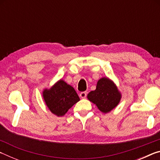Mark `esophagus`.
Instances as JSON below:
<instances>
[{
    "label": "esophagus",
    "instance_id": "obj_1",
    "mask_svg": "<svg viewBox=\"0 0 160 160\" xmlns=\"http://www.w3.org/2000/svg\"><path fill=\"white\" fill-rule=\"evenodd\" d=\"M80 97H81V98H85V97H87L86 92H82L80 94Z\"/></svg>",
    "mask_w": 160,
    "mask_h": 160
}]
</instances>
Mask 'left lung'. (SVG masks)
I'll return each instance as SVG.
<instances>
[{"mask_svg": "<svg viewBox=\"0 0 160 160\" xmlns=\"http://www.w3.org/2000/svg\"><path fill=\"white\" fill-rule=\"evenodd\" d=\"M88 98L97 105L103 113H107L117 106L121 99V94L112 81L107 78L100 79L95 90L88 94Z\"/></svg>", "mask_w": 160, "mask_h": 160, "instance_id": "left-lung-1", "label": "left lung"}]
</instances>
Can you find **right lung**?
Masks as SVG:
<instances>
[{"instance_id": "obj_1", "label": "right lung", "mask_w": 160, "mask_h": 160, "mask_svg": "<svg viewBox=\"0 0 160 160\" xmlns=\"http://www.w3.org/2000/svg\"><path fill=\"white\" fill-rule=\"evenodd\" d=\"M43 97L47 107L58 116L65 115L80 100L74 88L63 80H59L50 90H44Z\"/></svg>"}]
</instances>
